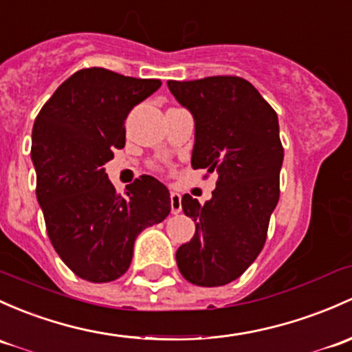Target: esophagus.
Listing matches in <instances>:
<instances>
[{
	"label": "esophagus",
	"instance_id": "obj_1",
	"mask_svg": "<svg viewBox=\"0 0 352 352\" xmlns=\"http://www.w3.org/2000/svg\"><path fill=\"white\" fill-rule=\"evenodd\" d=\"M170 206H172V212L179 214L182 210V197L177 192H172L170 194Z\"/></svg>",
	"mask_w": 352,
	"mask_h": 352
}]
</instances>
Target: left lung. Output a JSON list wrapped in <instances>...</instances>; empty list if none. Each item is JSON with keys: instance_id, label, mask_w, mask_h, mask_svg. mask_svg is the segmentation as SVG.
I'll return each mask as SVG.
<instances>
[{"instance_id": "8db88e82", "label": "left lung", "mask_w": 352, "mask_h": 352, "mask_svg": "<svg viewBox=\"0 0 352 352\" xmlns=\"http://www.w3.org/2000/svg\"><path fill=\"white\" fill-rule=\"evenodd\" d=\"M166 84L194 116L192 166L217 173L206 204L188 194L182 197L195 234L177 250V265L187 282L221 287L239 278L265 246L280 197L278 116L253 84L238 76Z\"/></svg>"}]
</instances>
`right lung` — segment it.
Here are the masks:
<instances>
[{
	"label": "right lung",
	"mask_w": 352,
	"mask_h": 352,
	"mask_svg": "<svg viewBox=\"0 0 352 352\" xmlns=\"http://www.w3.org/2000/svg\"><path fill=\"white\" fill-rule=\"evenodd\" d=\"M162 86L113 70H77L43 104L32 131L36 199L52 246L92 283L120 278L148 226L170 214L164 184L142 175L118 194L104 164L126 142L128 113Z\"/></svg>",
	"instance_id": "right-lung-1"
}]
</instances>
